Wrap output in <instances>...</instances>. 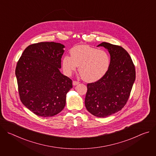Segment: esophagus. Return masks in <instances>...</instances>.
I'll list each match as a JSON object with an SVG mask.
<instances>
[{
    "mask_svg": "<svg viewBox=\"0 0 156 156\" xmlns=\"http://www.w3.org/2000/svg\"><path fill=\"white\" fill-rule=\"evenodd\" d=\"M79 83H80V82H79V81H73V86H76V85L78 84Z\"/></svg>",
    "mask_w": 156,
    "mask_h": 156,
    "instance_id": "esophagus-1",
    "label": "esophagus"
}]
</instances>
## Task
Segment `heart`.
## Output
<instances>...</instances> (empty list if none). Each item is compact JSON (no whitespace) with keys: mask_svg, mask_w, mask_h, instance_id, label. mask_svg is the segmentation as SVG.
<instances>
[{"mask_svg":"<svg viewBox=\"0 0 156 156\" xmlns=\"http://www.w3.org/2000/svg\"><path fill=\"white\" fill-rule=\"evenodd\" d=\"M70 57L65 55L62 60V67L67 75H71L79 66V72L83 80L94 82L102 78L107 72L110 59L104 51L87 45H79L71 49Z\"/></svg>","mask_w":156,"mask_h":156,"instance_id":"1","label":"heart"}]
</instances>
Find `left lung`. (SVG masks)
Wrapping results in <instances>:
<instances>
[{
	"instance_id": "8db88e82",
	"label": "left lung",
	"mask_w": 156,
	"mask_h": 156,
	"mask_svg": "<svg viewBox=\"0 0 156 156\" xmlns=\"http://www.w3.org/2000/svg\"><path fill=\"white\" fill-rule=\"evenodd\" d=\"M98 46L108 50L110 64L102 78L87 83L84 102L88 112L104 118L119 112L125 105L135 80L136 72L130 55L122 47L105 42Z\"/></svg>"
}]
</instances>
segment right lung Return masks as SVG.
<instances>
[{"mask_svg": "<svg viewBox=\"0 0 156 156\" xmlns=\"http://www.w3.org/2000/svg\"><path fill=\"white\" fill-rule=\"evenodd\" d=\"M64 46L41 42L28 46L19 58L15 69L18 93L23 104L36 115L52 117L66 103V94L72 80L62 74L61 58Z\"/></svg>", "mask_w": 156, "mask_h": 156, "instance_id": "obj_1", "label": "right lung"}]
</instances>
